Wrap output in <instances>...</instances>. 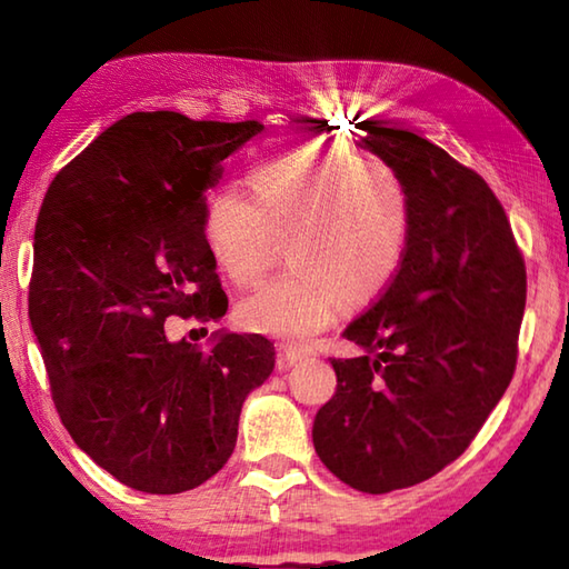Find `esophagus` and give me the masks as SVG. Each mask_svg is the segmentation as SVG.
Segmentation results:
<instances>
[{
	"label": "esophagus",
	"mask_w": 569,
	"mask_h": 569,
	"mask_svg": "<svg viewBox=\"0 0 569 569\" xmlns=\"http://www.w3.org/2000/svg\"><path fill=\"white\" fill-rule=\"evenodd\" d=\"M303 359H306V351L296 349V346H283V349H281V361L286 366H296V363H301Z\"/></svg>",
	"instance_id": "34e87169"
}]
</instances>
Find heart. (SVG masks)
Returning a JSON list of instances; mask_svg holds the SVG:
<instances>
[{
	"mask_svg": "<svg viewBox=\"0 0 569 569\" xmlns=\"http://www.w3.org/2000/svg\"><path fill=\"white\" fill-rule=\"evenodd\" d=\"M253 196L228 188L206 208L208 253L230 283L271 268L281 240L293 271L238 306L253 333L306 341L351 306L369 303L399 273L411 236V198L397 168L321 140H283L248 162Z\"/></svg>",
	"mask_w": 569,
	"mask_h": 569,
	"instance_id": "b5f03b06",
	"label": "heart"
}]
</instances>
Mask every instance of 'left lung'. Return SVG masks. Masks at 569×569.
<instances>
[{"instance_id": "left-lung-1", "label": "left lung", "mask_w": 569, "mask_h": 569, "mask_svg": "<svg viewBox=\"0 0 569 569\" xmlns=\"http://www.w3.org/2000/svg\"><path fill=\"white\" fill-rule=\"evenodd\" d=\"M359 148L399 170L411 236L399 273L346 326L316 455L346 485L387 495L435 477L477 437L512 381L527 276L512 228L475 170L409 130L371 122Z\"/></svg>"}]
</instances>
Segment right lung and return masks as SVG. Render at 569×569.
Returning a JSON list of instances; mask_svg holds the SVG:
<instances>
[{
  "label": "right lung",
  "mask_w": 569,
  "mask_h": 569,
  "mask_svg": "<svg viewBox=\"0 0 569 569\" xmlns=\"http://www.w3.org/2000/svg\"><path fill=\"white\" fill-rule=\"evenodd\" d=\"M261 122L132 112L47 190L34 226L30 321L54 407L94 465L148 495H180L233 455L273 343L216 331L170 341L166 321L220 319L228 298L203 238L206 190Z\"/></svg>",
  "instance_id": "1"
}]
</instances>
